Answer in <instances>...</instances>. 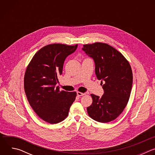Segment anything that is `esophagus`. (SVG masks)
I'll list each match as a JSON object with an SVG mask.
<instances>
[{"label":"esophagus","mask_w":155,"mask_h":155,"mask_svg":"<svg viewBox=\"0 0 155 155\" xmlns=\"http://www.w3.org/2000/svg\"><path fill=\"white\" fill-rule=\"evenodd\" d=\"M77 96H78V97H80V96H81L85 95V93H81V92H77Z\"/></svg>","instance_id":"esophagus-1"}]
</instances>
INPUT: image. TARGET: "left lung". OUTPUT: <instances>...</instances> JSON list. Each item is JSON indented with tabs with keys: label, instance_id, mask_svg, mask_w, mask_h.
Masks as SVG:
<instances>
[{
	"label": "left lung",
	"instance_id": "left-lung-1",
	"mask_svg": "<svg viewBox=\"0 0 155 155\" xmlns=\"http://www.w3.org/2000/svg\"><path fill=\"white\" fill-rule=\"evenodd\" d=\"M82 50L95 64V73L102 86L104 94H91L93 103L87 107L89 116L98 122L115 120L126 107L131 92L132 72L123 55L108 44L96 42L86 44Z\"/></svg>",
	"mask_w": 155,
	"mask_h": 155
}]
</instances>
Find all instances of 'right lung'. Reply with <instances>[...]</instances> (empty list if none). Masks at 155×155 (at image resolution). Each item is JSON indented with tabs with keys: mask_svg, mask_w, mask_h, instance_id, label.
Instances as JSON below:
<instances>
[{
	"mask_svg": "<svg viewBox=\"0 0 155 155\" xmlns=\"http://www.w3.org/2000/svg\"><path fill=\"white\" fill-rule=\"evenodd\" d=\"M77 47V44L47 45L35 54L26 69L24 85L27 99L37 115L49 123L63 121L75 100L76 92L61 91L56 84L65 58Z\"/></svg>",
	"mask_w": 155,
	"mask_h": 155,
	"instance_id": "right-lung-1",
	"label": "right lung"
}]
</instances>
